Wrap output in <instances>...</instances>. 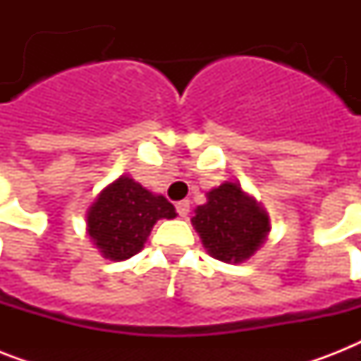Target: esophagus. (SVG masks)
<instances>
[{"label":"esophagus","instance_id":"obj_1","mask_svg":"<svg viewBox=\"0 0 361 361\" xmlns=\"http://www.w3.org/2000/svg\"><path fill=\"white\" fill-rule=\"evenodd\" d=\"M189 208H191V202H189V200H180V202L176 204V209H178L180 217H187V215H189Z\"/></svg>","mask_w":361,"mask_h":361}]
</instances>
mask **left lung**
<instances>
[{
  "mask_svg": "<svg viewBox=\"0 0 361 361\" xmlns=\"http://www.w3.org/2000/svg\"><path fill=\"white\" fill-rule=\"evenodd\" d=\"M192 225L209 255L223 262H241L262 245L269 219L236 183H223L208 192V202L198 206Z\"/></svg>",
  "mask_w": 361,
  "mask_h": 361,
  "instance_id": "obj_1",
  "label": "left lung"
}]
</instances>
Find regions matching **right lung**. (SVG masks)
Returning a JSON list of instances; mask_svg holds the SVG:
<instances>
[{"instance_id":"obj_1","label":"right lung","mask_w":361,"mask_h":361,"mask_svg":"<svg viewBox=\"0 0 361 361\" xmlns=\"http://www.w3.org/2000/svg\"><path fill=\"white\" fill-rule=\"evenodd\" d=\"M176 208L161 195L121 176L106 187L87 212V232L110 260H125L140 251L159 219H174Z\"/></svg>"}]
</instances>
